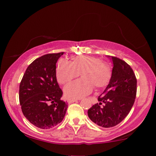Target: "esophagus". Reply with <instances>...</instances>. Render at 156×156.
<instances>
[{"instance_id": "1", "label": "esophagus", "mask_w": 156, "mask_h": 156, "mask_svg": "<svg viewBox=\"0 0 156 156\" xmlns=\"http://www.w3.org/2000/svg\"><path fill=\"white\" fill-rule=\"evenodd\" d=\"M78 101H79V100H78V99H69V100H68V103H74V102H76Z\"/></svg>"}]
</instances>
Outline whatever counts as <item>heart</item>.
I'll list each match as a JSON object with an SVG mask.
<instances>
[{
    "instance_id": "b5f03b06",
    "label": "heart",
    "mask_w": 156,
    "mask_h": 156,
    "mask_svg": "<svg viewBox=\"0 0 156 156\" xmlns=\"http://www.w3.org/2000/svg\"><path fill=\"white\" fill-rule=\"evenodd\" d=\"M82 76L79 79L68 84L64 92L67 98L78 99L88 95L94 87L103 89L108 85L112 77V69L101 58L87 55H76L72 62L60 58L55 67V77L61 84H66L73 79Z\"/></svg>"
}]
</instances>
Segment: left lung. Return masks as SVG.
I'll use <instances>...</instances> for the list:
<instances>
[{
    "label": "left lung",
    "mask_w": 156,
    "mask_h": 156,
    "mask_svg": "<svg viewBox=\"0 0 156 156\" xmlns=\"http://www.w3.org/2000/svg\"><path fill=\"white\" fill-rule=\"evenodd\" d=\"M112 77L98 97L99 103L88 110L89 119L99 126L111 128L121 122L129 114L136 96L137 80L133 69L125 61L114 56Z\"/></svg>",
    "instance_id": "obj_1"
}]
</instances>
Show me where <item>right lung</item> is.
<instances>
[{"label": "right lung", "mask_w": 156, "mask_h": 156, "mask_svg": "<svg viewBox=\"0 0 156 156\" xmlns=\"http://www.w3.org/2000/svg\"><path fill=\"white\" fill-rule=\"evenodd\" d=\"M64 52L49 53L34 61L20 84L19 100L23 115L41 129H50L63 120L68 108L62 101L55 77V64Z\"/></svg>", "instance_id": "add662e5"}]
</instances>
